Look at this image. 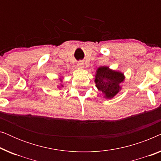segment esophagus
Segmentation results:
<instances>
[{"mask_svg": "<svg viewBox=\"0 0 161 161\" xmlns=\"http://www.w3.org/2000/svg\"><path fill=\"white\" fill-rule=\"evenodd\" d=\"M78 67H82L83 66V61H79L78 62Z\"/></svg>", "mask_w": 161, "mask_h": 161, "instance_id": "esophagus-1", "label": "esophagus"}]
</instances>
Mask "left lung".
Segmentation results:
<instances>
[{
	"instance_id": "obj_1",
	"label": "left lung",
	"mask_w": 161,
	"mask_h": 161,
	"mask_svg": "<svg viewBox=\"0 0 161 161\" xmlns=\"http://www.w3.org/2000/svg\"><path fill=\"white\" fill-rule=\"evenodd\" d=\"M125 79L124 74L113 71L109 67H101L97 70L95 76L96 86L108 99L114 97L120 91V84Z\"/></svg>"
}]
</instances>
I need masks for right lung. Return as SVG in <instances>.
Masks as SVG:
<instances>
[{
  "label": "right lung",
  "mask_w": 161,
  "mask_h": 161,
  "mask_svg": "<svg viewBox=\"0 0 161 161\" xmlns=\"http://www.w3.org/2000/svg\"><path fill=\"white\" fill-rule=\"evenodd\" d=\"M58 87H60V86H58ZM61 87H63V86H62V85H61Z\"/></svg>",
  "instance_id": "add662e5"
}]
</instances>
